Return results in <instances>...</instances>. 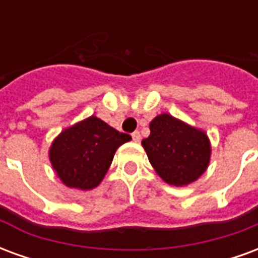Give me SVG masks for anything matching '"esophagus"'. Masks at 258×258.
Listing matches in <instances>:
<instances>
[{"label": "esophagus", "mask_w": 258, "mask_h": 258, "mask_svg": "<svg viewBox=\"0 0 258 258\" xmlns=\"http://www.w3.org/2000/svg\"><path fill=\"white\" fill-rule=\"evenodd\" d=\"M131 137H133V141H134V142H140L141 141V134L138 131H134V133L131 134Z\"/></svg>", "instance_id": "34e87169"}]
</instances>
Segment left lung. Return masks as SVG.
<instances>
[{
    "instance_id": "8db88e82",
    "label": "left lung",
    "mask_w": 258,
    "mask_h": 258,
    "mask_svg": "<svg viewBox=\"0 0 258 258\" xmlns=\"http://www.w3.org/2000/svg\"><path fill=\"white\" fill-rule=\"evenodd\" d=\"M151 135L142 141L148 159L159 177L174 186L195 182L205 173L211 156L210 140L203 130L192 127L168 113L149 124Z\"/></svg>"
}]
</instances>
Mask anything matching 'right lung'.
<instances>
[{
    "mask_svg": "<svg viewBox=\"0 0 258 258\" xmlns=\"http://www.w3.org/2000/svg\"><path fill=\"white\" fill-rule=\"evenodd\" d=\"M131 137L95 116L64 128L49 148V162L62 184L74 189L96 188L107 173L118 146Z\"/></svg>",
    "mask_w": 258,
    "mask_h": 258,
    "instance_id": "1",
    "label": "right lung"
}]
</instances>
